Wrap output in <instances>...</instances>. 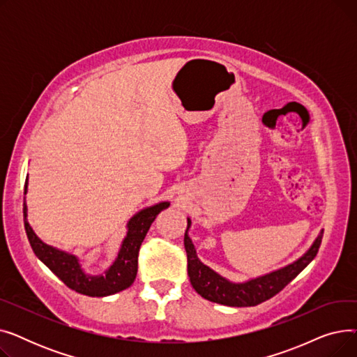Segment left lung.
<instances>
[{
	"instance_id": "left-lung-1",
	"label": "left lung",
	"mask_w": 357,
	"mask_h": 357,
	"mask_svg": "<svg viewBox=\"0 0 357 357\" xmlns=\"http://www.w3.org/2000/svg\"><path fill=\"white\" fill-rule=\"evenodd\" d=\"M190 226L191 220L188 218V227H186L185 231L183 245L186 250V257H188V276L191 280V285L202 298L208 299L211 303L229 307H255L282 291L317 256L318 249L321 246L324 233L321 231L318 234L310 250L304 256L299 257L296 261H294V264L272 273H268L265 276L248 280L245 284H233L229 282L227 279L220 276L218 273H215L208 266L201 264L192 241L188 236Z\"/></svg>"
}]
</instances>
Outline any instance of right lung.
Returning a JSON list of instances; mask_svg holds the SVG:
<instances>
[{"label": "right lung", "mask_w": 357, "mask_h": 357, "mask_svg": "<svg viewBox=\"0 0 357 357\" xmlns=\"http://www.w3.org/2000/svg\"><path fill=\"white\" fill-rule=\"evenodd\" d=\"M27 191V179L24 185V194ZM169 207V202H159L153 207H149L137 213L127 224V236L123 241L119 257L112 266L105 272V276H89L81 269L78 259L73 255L47 246L37 237L27 221V205L23 204L24 229L34 255L58 276L62 282L73 289L88 296H107L123 289H127L135 282L137 275V260L142 243L152 226L158 214Z\"/></svg>", "instance_id": "obj_1"}]
</instances>
